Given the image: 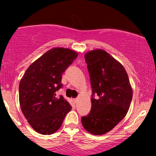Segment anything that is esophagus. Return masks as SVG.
Returning <instances> with one entry per match:
<instances>
[{
  "mask_svg": "<svg viewBox=\"0 0 156 156\" xmlns=\"http://www.w3.org/2000/svg\"><path fill=\"white\" fill-rule=\"evenodd\" d=\"M78 98H75V99H74V102H75V103H76L77 102H78Z\"/></svg>",
  "mask_w": 156,
  "mask_h": 156,
  "instance_id": "obj_1",
  "label": "esophagus"
}]
</instances>
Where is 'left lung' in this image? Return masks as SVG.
<instances>
[{
  "mask_svg": "<svg viewBox=\"0 0 156 156\" xmlns=\"http://www.w3.org/2000/svg\"><path fill=\"white\" fill-rule=\"evenodd\" d=\"M92 88L91 109L81 118L85 130L94 135L111 130L126 115L133 97L123 66L103 50L84 55Z\"/></svg>",
  "mask_w": 156,
  "mask_h": 156,
  "instance_id": "8db88e82",
  "label": "left lung"
}]
</instances>
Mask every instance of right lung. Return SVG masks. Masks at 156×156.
<instances>
[{"label":"right lung","mask_w":156,"mask_h":156,"mask_svg":"<svg viewBox=\"0 0 156 156\" xmlns=\"http://www.w3.org/2000/svg\"><path fill=\"white\" fill-rule=\"evenodd\" d=\"M78 56L72 50L54 48L30 65L22 78L19 97L22 112L41 134H52L62 125L72 108L56 92L62 87V75Z\"/></svg>","instance_id":"right-lung-1"}]
</instances>
